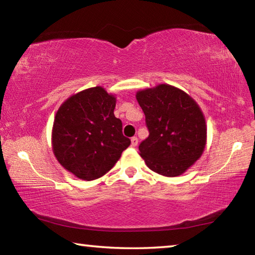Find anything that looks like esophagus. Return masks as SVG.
Listing matches in <instances>:
<instances>
[{"label": "esophagus", "instance_id": "1", "mask_svg": "<svg viewBox=\"0 0 255 255\" xmlns=\"http://www.w3.org/2000/svg\"><path fill=\"white\" fill-rule=\"evenodd\" d=\"M131 146L132 147H136V146L138 145V138L136 137V136H133V137H131Z\"/></svg>", "mask_w": 255, "mask_h": 255}]
</instances>
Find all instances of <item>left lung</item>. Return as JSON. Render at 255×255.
Returning a JSON list of instances; mask_svg holds the SVG:
<instances>
[{
    "mask_svg": "<svg viewBox=\"0 0 255 255\" xmlns=\"http://www.w3.org/2000/svg\"><path fill=\"white\" fill-rule=\"evenodd\" d=\"M136 99L149 131L139 145L146 165L170 178L184 173L206 146L207 126L200 107L189 94L169 84L140 90Z\"/></svg>",
    "mask_w": 255,
    "mask_h": 255,
    "instance_id": "1",
    "label": "left lung"
}]
</instances>
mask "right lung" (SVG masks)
Listing matches in <instances>:
<instances>
[{
	"label": "right lung",
	"mask_w": 255,
	"mask_h": 255,
	"mask_svg": "<svg viewBox=\"0 0 255 255\" xmlns=\"http://www.w3.org/2000/svg\"><path fill=\"white\" fill-rule=\"evenodd\" d=\"M116 97L102 86L83 90L56 112L51 146L60 165L79 179L91 181L109 172L130 145L116 118Z\"/></svg>",
	"instance_id": "1"
}]
</instances>
